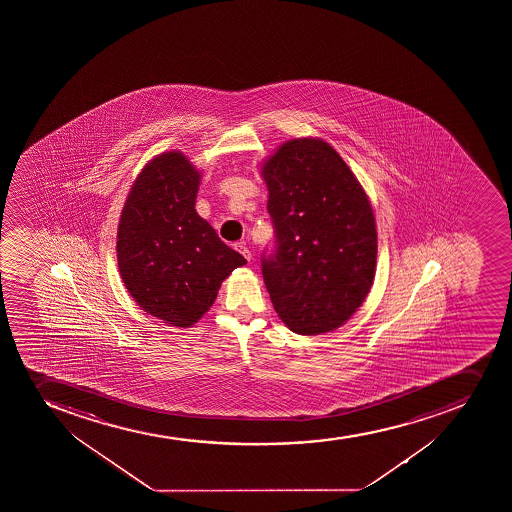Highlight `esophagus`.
Here are the masks:
<instances>
[{"mask_svg": "<svg viewBox=\"0 0 512 512\" xmlns=\"http://www.w3.org/2000/svg\"><path fill=\"white\" fill-rule=\"evenodd\" d=\"M233 248H235V250H237L238 253H242V255H243V257H245V259H247V260L252 259V253H250V250H248V248L245 247V245H243L242 242L235 243V245H233Z\"/></svg>", "mask_w": 512, "mask_h": 512, "instance_id": "34e87169", "label": "esophagus"}]
</instances>
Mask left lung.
Masks as SVG:
<instances>
[{
  "label": "left lung",
  "instance_id": "1",
  "mask_svg": "<svg viewBox=\"0 0 512 512\" xmlns=\"http://www.w3.org/2000/svg\"><path fill=\"white\" fill-rule=\"evenodd\" d=\"M274 223L262 275L280 319L295 334L345 324L369 294L377 232L369 198L329 143L297 138L262 167Z\"/></svg>",
  "mask_w": 512,
  "mask_h": 512
}]
</instances>
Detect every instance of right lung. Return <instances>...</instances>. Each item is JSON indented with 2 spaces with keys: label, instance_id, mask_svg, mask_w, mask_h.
Wrapping results in <instances>:
<instances>
[{
  "label": "right lung",
  "instance_id": "obj_1",
  "mask_svg": "<svg viewBox=\"0 0 512 512\" xmlns=\"http://www.w3.org/2000/svg\"><path fill=\"white\" fill-rule=\"evenodd\" d=\"M200 173L182 153L147 163L118 225V269L147 314L175 327L195 324L223 280L247 264L195 210Z\"/></svg>",
  "mask_w": 512,
  "mask_h": 512
}]
</instances>
